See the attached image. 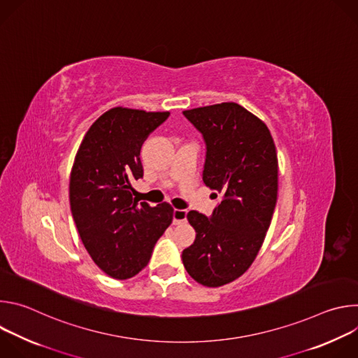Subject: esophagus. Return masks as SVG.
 I'll use <instances>...</instances> for the list:
<instances>
[{"mask_svg":"<svg viewBox=\"0 0 358 358\" xmlns=\"http://www.w3.org/2000/svg\"><path fill=\"white\" fill-rule=\"evenodd\" d=\"M185 220H187V211H184V210H174V213H173V224L174 225L182 224V222H185Z\"/></svg>","mask_w":358,"mask_h":358,"instance_id":"esophagus-1","label":"esophagus"}]
</instances>
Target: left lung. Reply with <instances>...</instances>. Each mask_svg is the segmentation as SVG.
Listing matches in <instances>:
<instances>
[{"instance_id":"left-lung-1","label":"left lung","mask_w":358,"mask_h":358,"mask_svg":"<svg viewBox=\"0 0 358 358\" xmlns=\"http://www.w3.org/2000/svg\"><path fill=\"white\" fill-rule=\"evenodd\" d=\"M182 113L206 140L202 180L222 201L211 218L187 214L196 236L181 258L194 280L218 287L242 276L265 241L278 199L276 147L268 126L234 101Z\"/></svg>"}]
</instances>
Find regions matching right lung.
<instances>
[{
  "instance_id": "right-lung-1",
  "label": "right lung",
  "mask_w": 358,
  "mask_h": 358,
  "mask_svg": "<svg viewBox=\"0 0 358 358\" xmlns=\"http://www.w3.org/2000/svg\"><path fill=\"white\" fill-rule=\"evenodd\" d=\"M170 112L113 108L86 131L71 171L69 201L80 239L93 262L123 280L143 271L173 221L169 202L150 207L133 195L143 177L140 148Z\"/></svg>"
}]
</instances>
